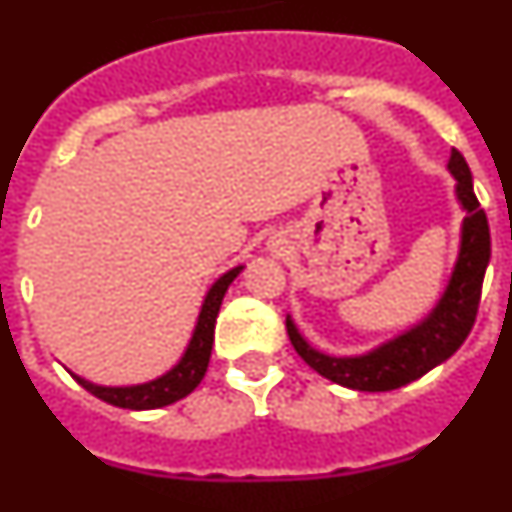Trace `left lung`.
I'll return each instance as SVG.
<instances>
[{
	"label": "left lung",
	"mask_w": 512,
	"mask_h": 512,
	"mask_svg": "<svg viewBox=\"0 0 512 512\" xmlns=\"http://www.w3.org/2000/svg\"><path fill=\"white\" fill-rule=\"evenodd\" d=\"M449 171L456 179V202L467 217L461 220L459 253L449 282L423 320L366 354L333 356L312 346L300 333L292 315H287L289 341L320 377L348 390L390 392L428 374L433 366L454 356L456 348L467 341L477 318L482 279L490 264V225L474 194L472 171L459 151H451Z\"/></svg>",
	"instance_id": "left-lung-1"
}]
</instances>
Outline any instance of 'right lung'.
<instances>
[{"label":"right lung","mask_w":512,"mask_h":512,"mask_svg":"<svg viewBox=\"0 0 512 512\" xmlns=\"http://www.w3.org/2000/svg\"><path fill=\"white\" fill-rule=\"evenodd\" d=\"M241 271L243 266H233L230 271H225L223 277H217L215 284L207 289V295L200 307V315H197V323H194L192 338H189L187 348H184L182 359L176 361L169 372L161 374V377L148 379V382L140 384L107 387V384L89 382V379L79 377V374L74 372L69 374L84 387V390L92 392L99 400L110 402L115 408L156 410L166 408V405H171V402L176 400H182L189 392H194V387H197V384L202 382V377H205L212 354V341H215L217 312H220V305H223L225 292H228V287Z\"/></svg>","instance_id":"obj_1"}]
</instances>
